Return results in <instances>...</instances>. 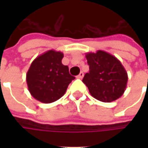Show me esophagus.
<instances>
[{
	"label": "esophagus",
	"mask_w": 148,
	"mask_h": 148,
	"mask_svg": "<svg viewBox=\"0 0 148 148\" xmlns=\"http://www.w3.org/2000/svg\"><path fill=\"white\" fill-rule=\"evenodd\" d=\"M83 77H84V73H83L82 71H81V72H80V74H79L77 77L78 78V79H82Z\"/></svg>",
	"instance_id": "obj_1"
}]
</instances>
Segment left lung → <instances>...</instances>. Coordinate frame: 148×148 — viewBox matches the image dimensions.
<instances>
[{"label": "left lung", "mask_w": 148, "mask_h": 148, "mask_svg": "<svg viewBox=\"0 0 148 148\" xmlns=\"http://www.w3.org/2000/svg\"><path fill=\"white\" fill-rule=\"evenodd\" d=\"M90 71L82 82L90 95L102 102L121 97L128 82V73L120 61L102 50L86 54Z\"/></svg>", "instance_id": "obj_1"}]
</instances>
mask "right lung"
<instances>
[{"mask_svg": "<svg viewBox=\"0 0 148 148\" xmlns=\"http://www.w3.org/2000/svg\"><path fill=\"white\" fill-rule=\"evenodd\" d=\"M62 53L49 50L32 62L26 74V82L34 99L49 104L65 94L75 77L70 75L68 66L62 63Z\"/></svg>", "mask_w": 148, "mask_h": 148, "instance_id": "1", "label": "right lung"}]
</instances>
